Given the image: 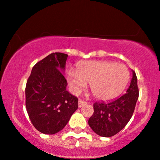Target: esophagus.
I'll use <instances>...</instances> for the list:
<instances>
[{
    "mask_svg": "<svg viewBox=\"0 0 160 160\" xmlns=\"http://www.w3.org/2000/svg\"><path fill=\"white\" fill-rule=\"evenodd\" d=\"M86 103H87L86 101H83V100H82V99H79V100H78V107L81 108V107H82V106H84V105L86 104Z\"/></svg>",
    "mask_w": 160,
    "mask_h": 160,
    "instance_id": "1",
    "label": "esophagus"
}]
</instances>
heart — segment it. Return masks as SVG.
<instances>
[{"label":"heart","instance_id":"heart-1","mask_svg":"<svg viewBox=\"0 0 160 160\" xmlns=\"http://www.w3.org/2000/svg\"><path fill=\"white\" fill-rule=\"evenodd\" d=\"M129 70L123 64L109 61H89L70 69L67 79L71 90L80 92L90 83V90L95 98L103 101L115 98L126 88Z\"/></svg>","mask_w":160,"mask_h":160}]
</instances>
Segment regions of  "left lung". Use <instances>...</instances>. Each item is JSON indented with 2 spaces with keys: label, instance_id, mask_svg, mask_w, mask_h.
I'll list each match as a JSON object with an SVG mask.
<instances>
[{
  "label": "left lung",
  "instance_id": "obj_1",
  "mask_svg": "<svg viewBox=\"0 0 160 160\" xmlns=\"http://www.w3.org/2000/svg\"><path fill=\"white\" fill-rule=\"evenodd\" d=\"M138 96V78L135 72L132 71V82L126 94L110 102L94 103V112L89 118V126L99 136L109 138L115 135L130 121Z\"/></svg>",
  "mask_w": 160,
  "mask_h": 160
}]
</instances>
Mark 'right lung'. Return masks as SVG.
<instances>
[{
    "mask_svg": "<svg viewBox=\"0 0 160 160\" xmlns=\"http://www.w3.org/2000/svg\"><path fill=\"white\" fill-rule=\"evenodd\" d=\"M68 55L53 53L32 68L26 87V107L37 130L45 134L61 131L78 109V98L66 90L65 70Z\"/></svg>",
    "mask_w": 160,
    "mask_h": 160,
    "instance_id": "obj_1",
    "label": "right lung"
}]
</instances>
